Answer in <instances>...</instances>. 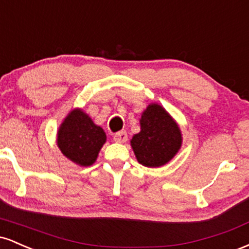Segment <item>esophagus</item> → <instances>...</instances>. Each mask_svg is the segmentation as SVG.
Wrapping results in <instances>:
<instances>
[{
	"instance_id": "esophagus-1",
	"label": "esophagus",
	"mask_w": 249,
	"mask_h": 249,
	"mask_svg": "<svg viewBox=\"0 0 249 249\" xmlns=\"http://www.w3.org/2000/svg\"><path fill=\"white\" fill-rule=\"evenodd\" d=\"M113 141L116 142H125L127 141V133L125 131H121V132L116 133L113 136Z\"/></svg>"
}]
</instances>
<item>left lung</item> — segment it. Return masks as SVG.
<instances>
[{
	"mask_svg": "<svg viewBox=\"0 0 249 249\" xmlns=\"http://www.w3.org/2000/svg\"><path fill=\"white\" fill-rule=\"evenodd\" d=\"M141 132L132 146L137 160L147 167H159L173 158L181 146V132L171 116L158 104L148 105L141 119Z\"/></svg>",
	"mask_w": 249,
	"mask_h": 249,
	"instance_id": "8db88e82",
	"label": "left lung"
}]
</instances>
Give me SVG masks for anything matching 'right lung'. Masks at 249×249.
Wrapping results in <instances>:
<instances>
[{"label":"right lung","mask_w":249,"mask_h":249,"mask_svg":"<svg viewBox=\"0 0 249 249\" xmlns=\"http://www.w3.org/2000/svg\"><path fill=\"white\" fill-rule=\"evenodd\" d=\"M105 141L104 130L93 124L82 110H73L68 115L57 137L62 153L81 166H90L96 161Z\"/></svg>","instance_id":"add662e5"}]
</instances>
